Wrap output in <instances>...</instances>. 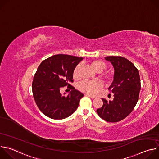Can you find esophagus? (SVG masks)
<instances>
[{"label":"esophagus","mask_w":159,"mask_h":159,"mask_svg":"<svg viewBox=\"0 0 159 159\" xmlns=\"http://www.w3.org/2000/svg\"><path fill=\"white\" fill-rule=\"evenodd\" d=\"M85 96H87V97H89V98H90L91 99H96V98L95 97V96H91V95H90V94H85Z\"/></svg>","instance_id":"obj_1"}]
</instances>
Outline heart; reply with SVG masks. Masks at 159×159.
I'll use <instances>...</instances> for the list:
<instances>
[{
	"label": "heart",
	"instance_id": "heart-1",
	"mask_svg": "<svg viewBox=\"0 0 159 159\" xmlns=\"http://www.w3.org/2000/svg\"><path fill=\"white\" fill-rule=\"evenodd\" d=\"M90 66L93 69L98 73L103 72L106 68V63L100 60H94L90 62ZM80 64H78L73 70V77L77 79L79 77V70ZM100 77L107 84L111 83L113 80V75L109 72H104L100 74ZM78 89L82 92L89 94H96L99 90L102 87V84L99 80H83L77 85Z\"/></svg>",
	"mask_w": 159,
	"mask_h": 159
}]
</instances>
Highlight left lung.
Listing matches in <instances>:
<instances>
[{
    "instance_id": "left-lung-1",
    "label": "left lung",
    "mask_w": 159,
    "mask_h": 159,
    "mask_svg": "<svg viewBox=\"0 0 159 159\" xmlns=\"http://www.w3.org/2000/svg\"><path fill=\"white\" fill-rule=\"evenodd\" d=\"M105 59L115 69L114 80L108 88L114 94L113 101L102 99L103 105L97 109L98 115L107 122H118L127 117L137 104L141 89L139 72L128 59L109 56Z\"/></svg>"
}]
</instances>
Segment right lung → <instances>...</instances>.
Returning <instances> with one entry per match:
<instances>
[{
	"mask_svg": "<svg viewBox=\"0 0 159 159\" xmlns=\"http://www.w3.org/2000/svg\"><path fill=\"white\" fill-rule=\"evenodd\" d=\"M82 60V57L58 54L45 59L39 65L32 90L35 102L44 115L62 120L76 111L84 94L69 83L74 82L73 70ZM65 86L72 90L67 97L60 93Z\"/></svg>",
	"mask_w": 159,
	"mask_h": 159,
	"instance_id": "obj_1",
	"label": "right lung"
}]
</instances>
